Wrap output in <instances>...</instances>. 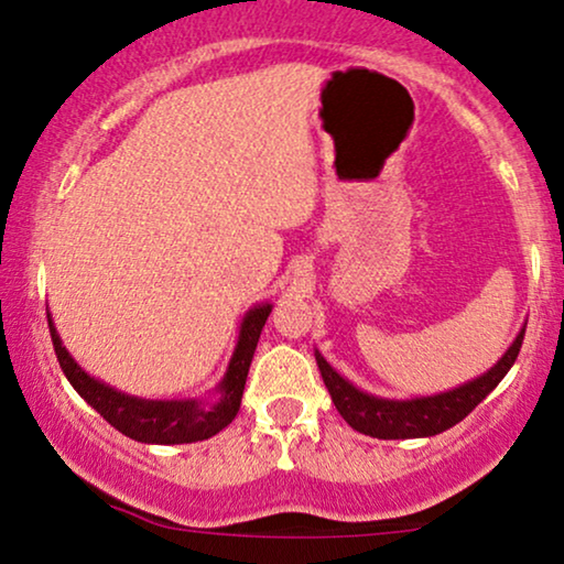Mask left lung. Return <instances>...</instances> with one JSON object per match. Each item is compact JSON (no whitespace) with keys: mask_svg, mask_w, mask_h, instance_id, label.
I'll use <instances>...</instances> for the list:
<instances>
[{"mask_svg":"<svg viewBox=\"0 0 564 564\" xmlns=\"http://www.w3.org/2000/svg\"><path fill=\"white\" fill-rule=\"evenodd\" d=\"M523 334H527V328L516 336L511 349L506 351V357L490 372L462 384L457 390L442 392V395L434 398L382 400L367 395V392H361L346 382L341 375H336L321 354H315V361H318L323 382H326L336 411L344 415V421L354 431L375 438H421L436 436L442 431L452 429L454 423H459L465 415L473 413L498 388V382L503 380L508 369L513 367L516 357H519Z\"/></svg>","mask_w":564,"mask_h":564,"instance_id":"obj_1","label":"left lung"}]
</instances>
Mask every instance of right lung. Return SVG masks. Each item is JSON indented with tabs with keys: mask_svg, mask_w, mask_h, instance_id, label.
<instances>
[{
	"mask_svg": "<svg viewBox=\"0 0 564 564\" xmlns=\"http://www.w3.org/2000/svg\"><path fill=\"white\" fill-rule=\"evenodd\" d=\"M269 313H272V305H259L243 318L234 359H230L228 372L218 388L220 403L213 408H205L197 400H141L107 388V384L97 382L95 377H89L68 357L66 346L61 344L51 318L48 328L53 349H56V359L61 369H64L66 380L74 384V390L110 426L143 444H192L215 436L236 419L238 408H241L243 384L246 377H249L253 351H257L261 328H264Z\"/></svg>",
	"mask_w": 564,
	"mask_h": 564,
	"instance_id": "add662e5",
	"label": "right lung"
}]
</instances>
